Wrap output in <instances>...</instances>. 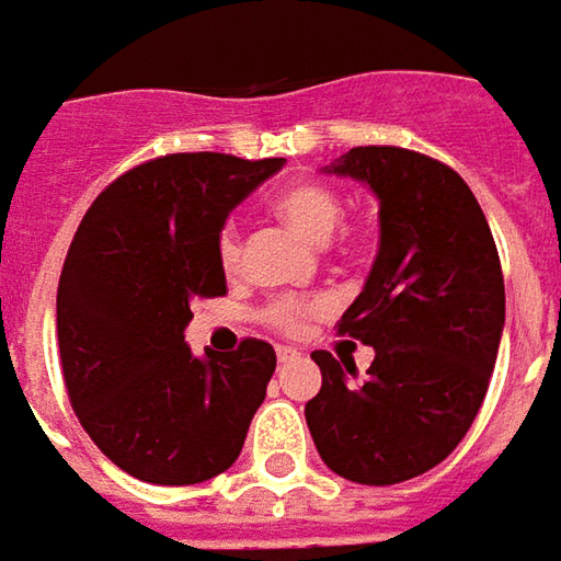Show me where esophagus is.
<instances>
[{"instance_id":"obj_1","label":"esophagus","mask_w":561,"mask_h":561,"mask_svg":"<svg viewBox=\"0 0 561 561\" xmlns=\"http://www.w3.org/2000/svg\"><path fill=\"white\" fill-rule=\"evenodd\" d=\"M299 358V352L296 348H289V345H277V360L280 364H289V360H296Z\"/></svg>"}]
</instances>
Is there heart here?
Masks as SVG:
<instances>
[{"label": "heart", "mask_w": 561, "mask_h": 561, "mask_svg": "<svg viewBox=\"0 0 561 561\" xmlns=\"http://www.w3.org/2000/svg\"><path fill=\"white\" fill-rule=\"evenodd\" d=\"M274 213L293 225L311 243H327L342 221V201L321 184H296L274 197ZM219 262L228 274L240 268V237L234 225H225L219 234ZM324 308V299H306V296H277L272 306L265 308L268 324L296 333L308 314H318Z\"/></svg>", "instance_id": "b5f03b06"}]
</instances>
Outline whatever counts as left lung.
Here are the masks:
<instances>
[{
	"mask_svg": "<svg viewBox=\"0 0 561 561\" xmlns=\"http://www.w3.org/2000/svg\"><path fill=\"white\" fill-rule=\"evenodd\" d=\"M321 172L379 203L377 262L340 324L377 358L352 382L355 364L311 352L324 379L308 432L342 479L408 482L442 463L482 408L506 321L497 247L469 184L423 153L352 148Z\"/></svg>",
	"mask_w": 561,
	"mask_h": 561,
	"instance_id": "1",
	"label": "left lung"
}]
</instances>
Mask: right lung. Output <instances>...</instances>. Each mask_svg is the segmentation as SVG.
I'll use <instances>...</instances> for the list:
<instances>
[{
	"instance_id": "1",
	"label": "right lung",
	"mask_w": 561,
	"mask_h": 561,
	"mask_svg": "<svg viewBox=\"0 0 561 561\" xmlns=\"http://www.w3.org/2000/svg\"><path fill=\"white\" fill-rule=\"evenodd\" d=\"M284 163L169 153L119 175L79 221L58 284L64 382L89 438L141 482L225 472L265 401L268 342L194 355L184 327L197 296L225 293L228 216Z\"/></svg>"
}]
</instances>
